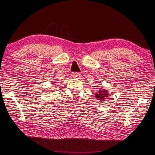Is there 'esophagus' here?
<instances>
[{
	"instance_id": "obj_1",
	"label": "esophagus",
	"mask_w": 155,
	"mask_h": 155,
	"mask_svg": "<svg viewBox=\"0 0 155 155\" xmlns=\"http://www.w3.org/2000/svg\"><path fill=\"white\" fill-rule=\"evenodd\" d=\"M80 73L74 72V73H72V76H73V77L74 78H78V77H80Z\"/></svg>"
}]
</instances>
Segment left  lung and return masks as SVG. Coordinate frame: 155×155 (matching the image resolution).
Wrapping results in <instances>:
<instances>
[{
  "mask_svg": "<svg viewBox=\"0 0 155 155\" xmlns=\"http://www.w3.org/2000/svg\"><path fill=\"white\" fill-rule=\"evenodd\" d=\"M110 96V93L105 88H101L100 90H98V92L95 94V97L98 101H104L108 99Z\"/></svg>",
  "mask_w": 155,
  "mask_h": 155,
  "instance_id": "left-lung-1",
  "label": "left lung"
}]
</instances>
